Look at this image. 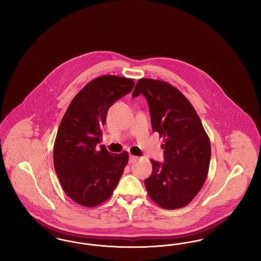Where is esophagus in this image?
<instances>
[{"mask_svg":"<svg viewBox=\"0 0 261 261\" xmlns=\"http://www.w3.org/2000/svg\"><path fill=\"white\" fill-rule=\"evenodd\" d=\"M137 160H138V156H135V155H130L129 156V163H133V162H137Z\"/></svg>","mask_w":261,"mask_h":261,"instance_id":"34e87169","label":"esophagus"}]
</instances>
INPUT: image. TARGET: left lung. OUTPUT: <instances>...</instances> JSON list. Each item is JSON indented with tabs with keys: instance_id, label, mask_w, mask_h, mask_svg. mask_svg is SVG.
I'll use <instances>...</instances> for the list:
<instances>
[{
	"instance_id": "left-lung-1",
	"label": "left lung",
	"mask_w": 261,
	"mask_h": 261,
	"mask_svg": "<svg viewBox=\"0 0 261 261\" xmlns=\"http://www.w3.org/2000/svg\"><path fill=\"white\" fill-rule=\"evenodd\" d=\"M149 103L151 128L163 138L164 162H154L145 180L149 198L165 210L186 206L203 186L211 162V142L186 97L169 83L142 78L132 97Z\"/></svg>"
}]
</instances>
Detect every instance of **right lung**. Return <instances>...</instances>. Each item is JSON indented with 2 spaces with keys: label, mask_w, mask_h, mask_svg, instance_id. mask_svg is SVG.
Wrapping results in <instances>:
<instances>
[{
  "label": "right lung",
  "mask_w": 261,
  "mask_h": 261,
  "mask_svg": "<svg viewBox=\"0 0 261 261\" xmlns=\"http://www.w3.org/2000/svg\"><path fill=\"white\" fill-rule=\"evenodd\" d=\"M134 81L102 75L89 82L71 100L54 145V165L65 194L76 203L94 207L110 199L128 162V152L108 151L101 126L109 109L132 91Z\"/></svg>",
  "instance_id": "right-lung-1"
}]
</instances>
